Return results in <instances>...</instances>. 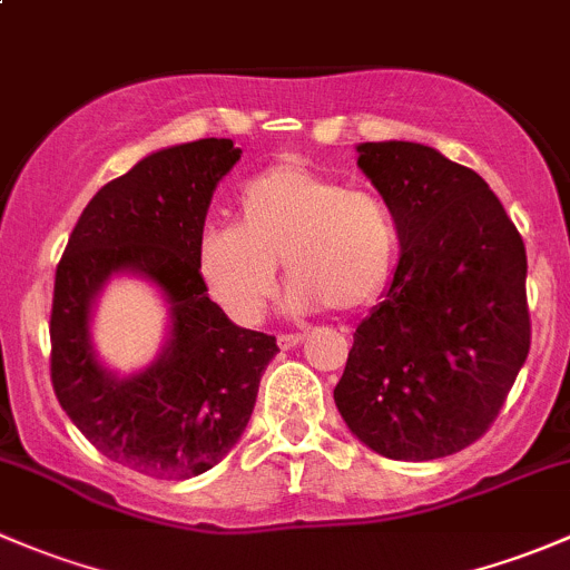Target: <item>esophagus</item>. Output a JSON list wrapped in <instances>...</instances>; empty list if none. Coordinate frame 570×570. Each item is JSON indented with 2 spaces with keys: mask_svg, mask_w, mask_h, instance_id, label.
Here are the masks:
<instances>
[{
  "mask_svg": "<svg viewBox=\"0 0 570 570\" xmlns=\"http://www.w3.org/2000/svg\"><path fill=\"white\" fill-rule=\"evenodd\" d=\"M303 342V333H278V347L292 350Z\"/></svg>",
  "mask_w": 570,
  "mask_h": 570,
  "instance_id": "34e87169",
  "label": "esophagus"
}]
</instances>
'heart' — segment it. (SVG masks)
<instances>
[{"label": "heart", "instance_id": "b5f03b06", "mask_svg": "<svg viewBox=\"0 0 570 570\" xmlns=\"http://www.w3.org/2000/svg\"><path fill=\"white\" fill-rule=\"evenodd\" d=\"M394 212L370 189H344L303 165H275L239 193L237 226H212L198 239L209 295L243 325H256L275 295V264L292 284L297 312H355L392 275Z\"/></svg>", "mask_w": 570, "mask_h": 570}]
</instances>
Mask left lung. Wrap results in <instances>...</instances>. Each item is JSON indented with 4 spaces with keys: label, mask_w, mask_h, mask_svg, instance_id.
Wrapping results in <instances>:
<instances>
[{
    "label": "left lung",
    "mask_w": 570,
    "mask_h": 570,
    "mask_svg": "<svg viewBox=\"0 0 570 570\" xmlns=\"http://www.w3.org/2000/svg\"><path fill=\"white\" fill-rule=\"evenodd\" d=\"M394 212L400 264L333 389L347 428L392 461L455 455L488 433L530 353L527 250L485 178L419 142H361Z\"/></svg>",
    "instance_id": "1"
}]
</instances>
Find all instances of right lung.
<instances>
[{
	"label": "right lung",
	"mask_w": 570,
	"mask_h": 570,
	"mask_svg": "<svg viewBox=\"0 0 570 570\" xmlns=\"http://www.w3.org/2000/svg\"><path fill=\"white\" fill-rule=\"evenodd\" d=\"M232 140L184 142L140 159L85 206L62 250L51 297V386L62 411L109 461L157 480H189L243 435L275 336L237 327L206 295L198 239ZM140 272L166 292L175 331L146 373L115 379L92 358L89 303L115 272Z\"/></svg>",
	"instance_id": "obj_1"
}]
</instances>
